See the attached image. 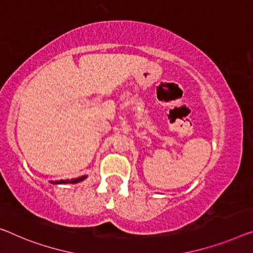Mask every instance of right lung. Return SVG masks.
<instances>
[{"mask_svg":"<svg viewBox=\"0 0 253 253\" xmlns=\"http://www.w3.org/2000/svg\"><path fill=\"white\" fill-rule=\"evenodd\" d=\"M87 176H80V177H77V178H72V180H60V181H50V183L52 184H68V183H78V182H81L84 181V178H86Z\"/></svg>","mask_w":253,"mask_h":253,"instance_id":"add662e5","label":"right lung"}]
</instances>
